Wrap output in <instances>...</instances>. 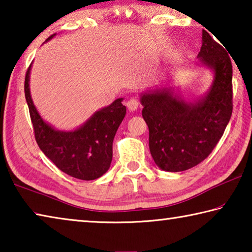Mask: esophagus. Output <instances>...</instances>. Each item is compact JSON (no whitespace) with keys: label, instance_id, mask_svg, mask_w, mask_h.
I'll use <instances>...</instances> for the list:
<instances>
[{"label":"esophagus","instance_id":"34e87169","mask_svg":"<svg viewBox=\"0 0 252 252\" xmlns=\"http://www.w3.org/2000/svg\"><path fill=\"white\" fill-rule=\"evenodd\" d=\"M139 101L135 99V97H131V99L126 102V106L130 111H135L139 108Z\"/></svg>","mask_w":252,"mask_h":252}]
</instances>
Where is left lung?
I'll return each instance as SVG.
<instances>
[{"mask_svg":"<svg viewBox=\"0 0 252 252\" xmlns=\"http://www.w3.org/2000/svg\"><path fill=\"white\" fill-rule=\"evenodd\" d=\"M224 49L203 30L198 58L215 71V80L202 100L187 102L170 89L141 96L151 156L164 171H185L202 162L228 126L233 108L232 64Z\"/></svg>","mask_w":252,"mask_h":252,"instance_id":"obj_1","label":"left lung"}]
</instances>
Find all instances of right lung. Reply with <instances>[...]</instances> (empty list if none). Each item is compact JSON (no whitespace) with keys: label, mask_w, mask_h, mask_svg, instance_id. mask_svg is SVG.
Here are the masks:
<instances>
[{"label":"right lung","mask_w":252,"mask_h":252,"mask_svg":"<svg viewBox=\"0 0 252 252\" xmlns=\"http://www.w3.org/2000/svg\"><path fill=\"white\" fill-rule=\"evenodd\" d=\"M30 69L31 65L25 74L24 93L37 146L69 176L80 180L100 178L110 168L114 135L126 113L123 99H117L112 104L97 111L79 129L58 131L43 121L33 104L29 89Z\"/></svg>","instance_id":"1"}]
</instances>
